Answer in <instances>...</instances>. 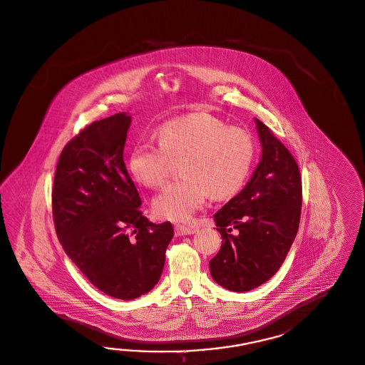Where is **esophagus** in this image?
<instances>
[{
    "mask_svg": "<svg viewBox=\"0 0 365 365\" xmlns=\"http://www.w3.org/2000/svg\"><path fill=\"white\" fill-rule=\"evenodd\" d=\"M195 228L194 227L185 226V225H175V234L178 237H183V235H192L195 234Z\"/></svg>",
    "mask_w": 365,
    "mask_h": 365,
    "instance_id": "34e87169",
    "label": "esophagus"
}]
</instances>
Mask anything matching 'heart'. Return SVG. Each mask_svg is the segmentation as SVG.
<instances>
[{"label": "heart", "mask_w": 365, "mask_h": 365, "mask_svg": "<svg viewBox=\"0 0 365 365\" xmlns=\"http://www.w3.org/2000/svg\"><path fill=\"white\" fill-rule=\"evenodd\" d=\"M254 155L255 143L246 130L228 128L210 114H191L166 122L159 128V142H138L128 168L142 185L159 187L168 179L171 159L183 158V178L163 188L153 208L159 217L186 222L208 194L215 199L234 195L248 177Z\"/></svg>", "instance_id": "obj_1"}]
</instances>
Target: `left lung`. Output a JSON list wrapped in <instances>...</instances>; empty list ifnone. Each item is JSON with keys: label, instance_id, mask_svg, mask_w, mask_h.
<instances>
[{"label": "left lung", "instance_id": "1", "mask_svg": "<svg viewBox=\"0 0 365 365\" xmlns=\"http://www.w3.org/2000/svg\"><path fill=\"white\" fill-rule=\"evenodd\" d=\"M262 158L245 188L214 215L222 247L210 260L219 286L246 292L282 267L302 212V177L286 146L255 118Z\"/></svg>", "mask_w": 365, "mask_h": 365}]
</instances>
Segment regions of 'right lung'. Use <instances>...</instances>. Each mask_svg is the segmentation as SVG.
<instances>
[{
    "label": "right lung",
    "mask_w": 365,
    "mask_h": 365,
    "mask_svg": "<svg viewBox=\"0 0 365 365\" xmlns=\"http://www.w3.org/2000/svg\"><path fill=\"white\" fill-rule=\"evenodd\" d=\"M131 117L96 120L59 155L51 194L61 245L106 295L131 300L157 284L174 230L151 223L123 160Z\"/></svg>",
    "instance_id": "1"
}]
</instances>
